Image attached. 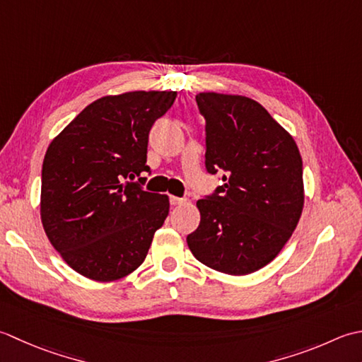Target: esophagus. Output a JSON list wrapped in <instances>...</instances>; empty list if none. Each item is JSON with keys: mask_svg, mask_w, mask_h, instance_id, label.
Wrapping results in <instances>:
<instances>
[{"mask_svg": "<svg viewBox=\"0 0 362 362\" xmlns=\"http://www.w3.org/2000/svg\"><path fill=\"white\" fill-rule=\"evenodd\" d=\"M168 202H170L172 206H178V204H182L184 203V198H178V197H170L168 198Z\"/></svg>", "mask_w": 362, "mask_h": 362, "instance_id": "34e87169", "label": "esophagus"}]
</instances>
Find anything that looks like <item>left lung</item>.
I'll return each instance as SVG.
<instances>
[{"label": "left lung", "mask_w": 362, "mask_h": 362, "mask_svg": "<svg viewBox=\"0 0 362 362\" xmlns=\"http://www.w3.org/2000/svg\"><path fill=\"white\" fill-rule=\"evenodd\" d=\"M195 100L206 120V170L223 184L197 202L202 218L187 245L214 270L252 274L275 259L298 223L303 162L259 103L212 92Z\"/></svg>", "instance_id": "obj_1"}]
</instances>
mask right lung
<instances>
[{
  "label": "right lung",
  "instance_id": "1",
  "mask_svg": "<svg viewBox=\"0 0 362 362\" xmlns=\"http://www.w3.org/2000/svg\"><path fill=\"white\" fill-rule=\"evenodd\" d=\"M176 92H128L81 110L42 165V223L78 274L112 281L145 261L168 198L144 190L148 134ZM137 175L139 182H127Z\"/></svg>",
  "mask_w": 362,
  "mask_h": 362
}]
</instances>
